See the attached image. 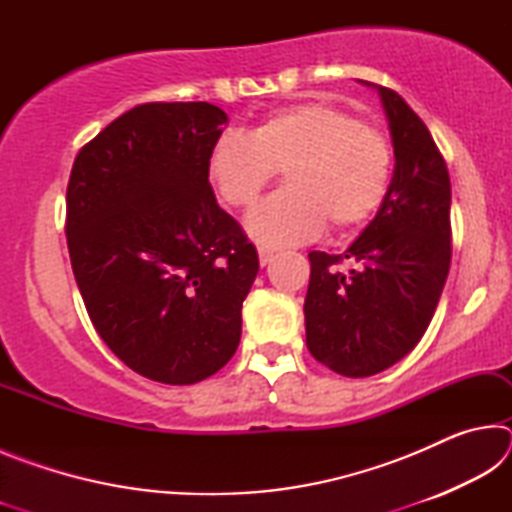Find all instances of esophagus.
<instances>
[{
	"mask_svg": "<svg viewBox=\"0 0 512 512\" xmlns=\"http://www.w3.org/2000/svg\"><path fill=\"white\" fill-rule=\"evenodd\" d=\"M257 255H259V264L266 266L268 262H271L275 253H273L271 248H266V246H257Z\"/></svg>",
	"mask_w": 512,
	"mask_h": 512,
	"instance_id": "esophagus-1",
	"label": "esophagus"
}]
</instances>
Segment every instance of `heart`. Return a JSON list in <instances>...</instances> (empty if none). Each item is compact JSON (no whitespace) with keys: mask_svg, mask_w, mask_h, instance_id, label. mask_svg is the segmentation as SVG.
Returning <instances> with one entry per match:
<instances>
[{"mask_svg":"<svg viewBox=\"0 0 512 512\" xmlns=\"http://www.w3.org/2000/svg\"><path fill=\"white\" fill-rule=\"evenodd\" d=\"M287 173L284 192L248 214V230L268 246L316 237L323 225L348 230L375 214L391 187L393 149L377 128L327 103H302L264 119L250 135L216 142L210 178L232 207H250Z\"/></svg>","mask_w":512,"mask_h":512,"instance_id":"heart-1","label":"heart"}]
</instances>
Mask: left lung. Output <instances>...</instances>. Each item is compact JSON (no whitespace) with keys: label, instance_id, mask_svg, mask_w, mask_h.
I'll return each mask as SVG.
<instances>
[{"label":"left lung","instance_id":"1","mask_svg":"<svg viewBox=\"0 0 512 512\" xmlns=\"http://www.w3.org/2000/svg\"><path fill=\"white\" fill-rule=\"evenodd\" d=\"M375 88L393 140L391 187L341 255L309 253L307 348L345 377H370L404 359L433 318L452 262L447 164L400 94ZM343 258L353 262L341 272Z\"/></svg>","mask_w":512,"mask_h":512}]
</instances>
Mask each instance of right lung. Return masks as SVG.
<instances>
[{
	"label": "right lung",
	"mask_w": 512,
	"mask_h": 512,
	"mask_svg": "<svg viewBox=\"0 0 512 512\" xmlns=\"http://www.w3.org/2000/svg\"><path fill=\"white\" fill-rule=\"evenodd\" d=\"M225 124L205 101L144 103L85 144L69 176L65 235L85 309L108 348L160 384H196L232 359L259 271L210 185Z\"/></svg>",
	"instance_id": "obj_1"
}]
</instances>
